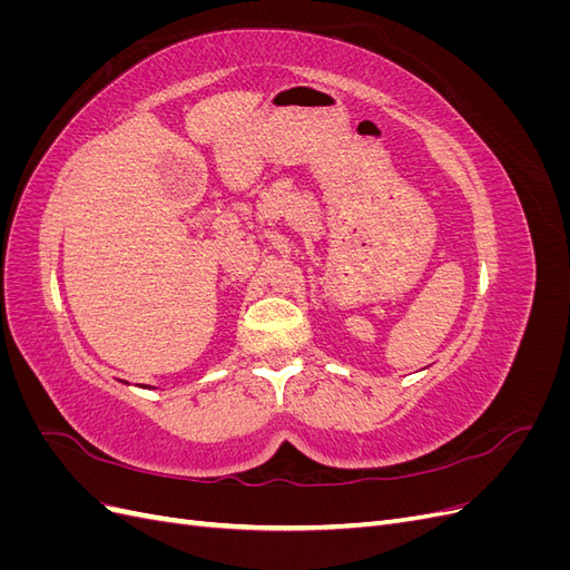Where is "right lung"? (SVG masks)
<instances>
[{
    "instance_id": "right-lung-1",
    "label": "right lung",
    "mask_w": 570,
    "mask_h": 570,
    "mask_svg": "<svg viewBox=\"0 0 570 570\" xmlns=\"http://www.w3.org/2000/svg\"><path fill=\"white\" fill-rule=\"evenodd\" d=\"M140 387H147V385H140Z\"/></svg>"
}]
</instances>
